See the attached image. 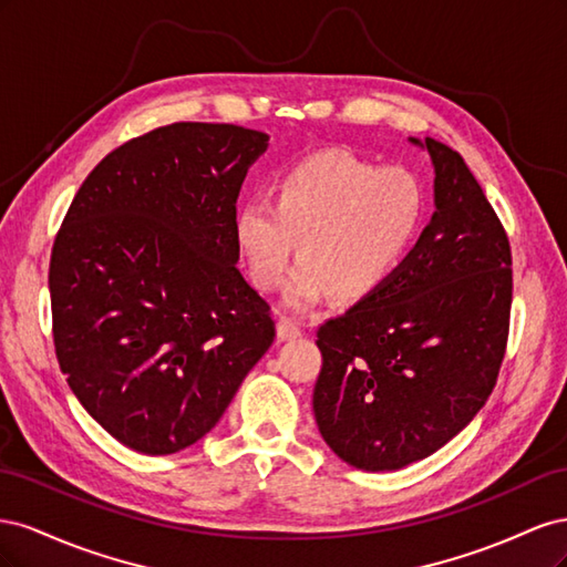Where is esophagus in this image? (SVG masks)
<instances>
[{
  "label": "esophagus",
  "mask_w": 567,
  "mask_h": 567,
  "mask_svg": "<svg viewBox=\"0 0 567 567\" xmlns=\"http://www.w3.org/2000/svg\"><path fill=\"white\" fill-rule=\"evenodd\" d=\"M277 336L281 340H296V338L302 336V329H300V323L296 319H281L277 323Z\"/></svg>",
  "instance_id": "34e87169"
}]
</instances>
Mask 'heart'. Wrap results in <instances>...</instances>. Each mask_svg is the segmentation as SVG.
Returning <instances> with one entry per match:
<instances>
[{"instance_id": "b5f03b06", "label": "heart", "mask_w": 567, "mask_h": 567, "mask_svg": "<svg viewBox=\"0 0 567 567\" xmlns=\"http://www.w3.org/2000/svg\"><path fill=\"white\" fill-rule=\"evenodd\" d=\"M425 221V192L406 167H379L348 151H319L286 167L274 205L250 198L231 231L252 284L274 293L288 284L293 310L336 293L364 300L402 269Z\"/></svg>"}]
</instances>
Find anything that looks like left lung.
<instances>
[{
  "mask_svg": "<svg viewBox=\"0 0 567 567\" xmlns=\"http://www.w3.org/2000/svg\"><path fill=\"white\" fill-rule=\"evenodd\" d=\"M425 148L433 221L381 290L317 329L319 433L362 471H398L447 444L487 402L506 354V229L458 151L431 136Z\"/></svg>",
  "mask_w": 567,
  "mask_h": 567,
  "instance_id": "8db88e82",
  "label": "left lung"
}]
</instances>
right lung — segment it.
Instances as JSON below:
<instances>
[{"label": "right lung", "mask_w": 567, "mask_h": 567, "mask_svg": "<svg viewBox=\"0 0 567 567\" xmlns=\"http://www.w3.org/2000/svg\"><path fill=\"white\" fill-rule=\"evenodd\" d=\"M267 134L173 123L113 148L49 260L59 367L90 416L161 456L210 433L277 336L238 271L231 221Z\"/></svg>", "instance_id": "obj_1"}]
</instances>
